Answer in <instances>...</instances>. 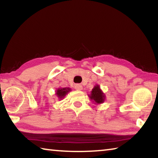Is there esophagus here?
Instances as JSON below:
<instances>
[{
  "mask_svg": "<svg viewBox=\"0 0 158 158\" xmlns=\"http://www.w3.org/2000/svg\"><path fill=\"white\" fill-rule=\"evenodd\" d=\"M74 89L77 90H81L83 89V87H82V85L80 84H75L74 85Z\"/></svg>",
  "mask_w": 158,
  "mask_h": 158,
  "instance_id": "obj_1",
  "label": "esophagus"
}]
</instances>
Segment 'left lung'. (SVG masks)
I'll return each mask as SVG.
<instances>
[{"mask_svg":"<svg viewBox=\"0 0 158 158\" xmlns=\"http://www.w3.org/2000/svg\"><path fill=\"white\" fill-rule=\"evenodd\" d=\"M90 100H92L93 102L96 105H100L105 102L106 99V95L101 90L100 85L96 84L94 88L90 91V94L89 95Z\"/></svg>","mask_w":158,"mask_h":158,"instance_id":"8db88e82","label":"left lung"}]
</instances>
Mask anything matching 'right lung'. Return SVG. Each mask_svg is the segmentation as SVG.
Instances as JSON below:
<instances>
[{
	"instance_id": "obj_1",
	"label": "right lung",
	"mask_w": 158,
	"mask_h": 158,
	"mask_svg": "<svg viewBox=\"0 0 158 158\" xmlns=\"http://www.w3.org/2000/svg\"><path fill=\"white\" fill-rule=\"evenodd\" d=\"M71 91L70 88H58L57 90H56L55 94L58 98V100H61L62 99L65 98V96L68 94L69 92Z\"/></svg>"
}]
</instances>
